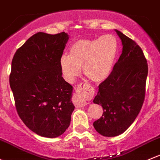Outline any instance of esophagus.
I'll list each match as a JSON object with an SVG mask.
<instances>
[{
  "label": "esophagus",
  "mask_w": 160,
  "mask_h": 160,
  "mask_svg": "<svg viewBox=\"0 0 160 160\" xmlns=\"http://www.w3.org/2000/svg\"><path fill=\"white\" fill-rule=\"evenodd\" d=\"M77 93L73 97V103L76 107H85L87 104V100L94 95V89L88 83H81L76 89Z\"/></svg>",
  "instance_id": "1"
}]
</instances>
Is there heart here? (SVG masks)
I'll return each instance as SVG.
<instances>
[{
	"label": "heart",
	"instance_id": "b5f03b06",
	"mask_svg": "<svg viewBox=\"0 0 160 160\" xmlns=\"http://www.w3.org/2000/svg\"><path fill=\"white\" fill-rule=\"evenodd\" d=\"M118 53L115 36L106 34L96 39L76 41L70 48V55L60 58V69L65 80L73 83L81 72L96 83L107 80L112 73Z\"/></svg>",
	"mask_w": 160,
	"mask_h": 160
}]
</instances>
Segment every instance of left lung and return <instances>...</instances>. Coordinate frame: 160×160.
Instances as JSON below:
<instances>
[{"instance_id": "left-lung-1", "label": "left lung", "mask_w": 160, "mask_h": 160, "mask_svg": "<svg viewBox=\"0 0 160 160\" xmlns=\"http://www.w3.org/2000/svg\"><path fill=\"white\" fill-rule=\"evenodd\" d=\"M116 32L122 41V54L108 78L99 85L93 100L103 110L93 127L107 137L122 134L137 118L145 99L148 74L147 60L140 47L120 31Z\"/></svg>"}]
</instances>
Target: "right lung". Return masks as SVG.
Returning <instances> with one entry per match:
<instances>
[{"label":"right lung","instance_id":"1","mask_svg":"<svg viewBox=\"0 0 160 160\" xmlns=\"http://www.w3.org/2000/svg\"><path fill=\"white\" fill-rule=\"evenodd\" d=\"M68 39L65 32H38L17 50L11 63L9 81L18 115L43 137L62 135L74 110L73 87L62 77L60 65Z\"/></svg>","mask_w":160,"mask_h":160}]
</instances>
